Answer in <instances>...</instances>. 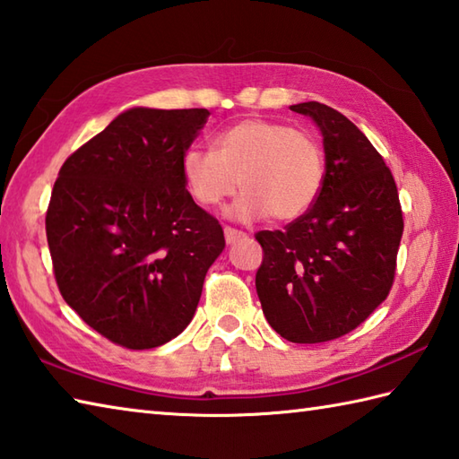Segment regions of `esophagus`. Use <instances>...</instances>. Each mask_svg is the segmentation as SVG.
I'll return each instance as SVG.
<instances>
[{
    "label": "esophagus",
    "mask_w": 459,
    "mask_h": 459,
    "mask_svg": "<svg viewBox=\"0 0 459 459\" xmlns=\"http://www.w3.org/2000/svg\"><path fill=\"white\" fill-rule=\"evenodd\" d=\"M248 235L245 230H238V229H232V227H224V240L232 245V242H238V240H245Z\"/></svg>",
    "instance_id": "34e87169"
}]
</instances>
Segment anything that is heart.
Masks as SVG:
<instances>
[{"instance_id": "1", "label": "heart", "mask_w": 459, "mask_h": 459, "mask_svg": "<svg viewBox=\"0 0 459 459\" xmlns=\"http://www.w3.org/2000/svg\"><path fill=\"white\" fill-rule=\"evenodd\" d=\"M186 191L201 206L221 204L240 188L238 219L294 221L318 199L325 152L314 134L248 117L212 139V151L191 147L181 157Z\"/></svg>"}]
</instances>
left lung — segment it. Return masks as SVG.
<instances>
[{"label":"left lung","instance_id":"obj_1","mask_svg":"<svg viewBox=\"0 0 459 459\" xmlns=\"http://www.w3.org/2000/svg\"><path fill=\"white\" fill-rule=\"evenodd\" d=\"M290 109L322 131L325 183L284 230L255 235L263 247L256 292L278 334L318 344L360 326L390 294L403 217L392 170L348 117L318 101Z\"/></svg>","mask_w":459,"mask_h":459}]
</instances>
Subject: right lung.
Wrapping results in <instances>:
<instances>
[{"mask_svg": "<svg viewBox=\"0 0 459 459\" xmlns=\"http://www.w3.org/2000/svg\"><path fill=\"white\" fill-rule=\"evenodd\" d=\"M206 109L125 111L71 152L45 214L57 289L85 325L129 350L188 326L222 227L186 191L181 157Z\"/></svg>", "mask_w": 459, "mask_h": 459, "instance_id": "obj_1", "label": "right lung"}]
</instances>
